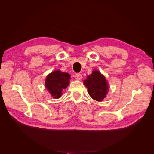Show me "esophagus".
<instances>
[{
  "label": "esophagus",
  "instance_id": "1",
  "mask_svg": "<svg viewBox=\"0 0 154 154\" xmlns=\"http://www.w3.org/2000/svg\"><path fill=\"white\" fill-rule=\"evenodd\" d=\"M74 77H75V78L76 79V80H81L82 78V74H80V73H76V74H75V75H74Z\"/></svg>",
  "mask_w": 154,
  "mask_h": 154
}]
</instances>
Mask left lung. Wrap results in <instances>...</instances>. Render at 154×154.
Returning a JSON list of instances; mask_svg holds the SVG:
<instances>
[{"instance_id": "left-lung-1", "label": "left lung", "mask_w": 154, "mask_h": 154, "mask_svg": "<svg viewBox=\"0 0 154 154\" xmlns=\"http://www.w3.org/2000/svg\"><path fill=\"white\" fill-rule=\"evenodd\" d=\"M83 83L88 88V94L97 101H101L108 93V83L105 77L99 71H93L91 74L87 76Z\"/></svg>"}]
</instances>
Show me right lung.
Instances as JSON below:
<instances>
[{"label": "right lung", "mask_w": 154, "mask_h": 154, "mask_svg": "<svg viewBox=\"0 0 154 154\" xmlns=\"http://www.w3.org/2000/svg\"><path fill=\"white\" fill-rule=\"evenodd\" d=\"M71 76L69 73L57 70L48 74L45 79V86L54 99L62 96V91L69 84Z\"/></svg>", "instance_id": "1"}]
</instances>
